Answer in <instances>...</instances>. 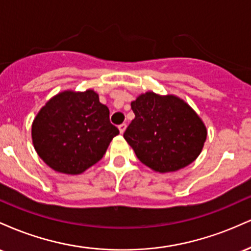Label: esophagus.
<instances>
[{
	"instance_id": "34e87169",
	"label": "esophagus",
	"mask_w": 251,
	"mask_h": 251,
	"mask_svg": "<svg viewBox=\"0 0 251 251\" xmlns=\"http://www.w3.org/2000/svg\"><path fill=\"white\" fill-rule=\"evenodd\" d=\"M126 127H127V126H126V124H122V125H119V131H120V133H124V132H125V129H126Z\"/></svg>"
}]
</instances>
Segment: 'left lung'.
I'll return each instance as SVG.
<instances>
[{"label": "left lung", "mask_w": 251, "mask_h": 251, "mask_svg": "<svg viewBox=\"0 0 251 251\" xmlns=\"http://www.w3.org/2000/svg\"><path fill=\"white\" fill-rule=\"evenodd\" d=\"M135 118L124 138L144 165L159 174L191 164L206 140L205 125L180 98L146 92L131 102Z\"/></svg>", "instance_id": "obj_1"}]
</instances>
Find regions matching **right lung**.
I'll return each mask as SVG.
<instances>
[{
	"label": "right lung",
	"instance_id": "right-lung-1",
	"mask_svg": "<svg viewBox=\"0 0 251 251\" xmlns=\"http://www.w3.org/2000/svg\"><path fill=\"white\" fill-rule=\"evenodd\" d=\"M119 129L93 89L63 91L46 102L31 125L39 157L65 175H80L99 162Z\"/></svg>",
	"mask_w": 251,
	"mask_h": 251
}]
</instances>
